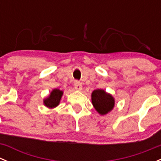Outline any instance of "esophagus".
Masks as SVG:
<instances>
[{
	"label": "esophagus",
	"instance_id": "1",
	"mask_svg": "<svg viewBox=\"0 0 161 161\" xmlns=\"http://www.w3.org/2000/svg\"><path fill=\"white\" fill-rule=\"evenodd\" d=\"M74 86H75V90H82V83H81L80 82H79V81H76V82H75Z\"/></svg>",
	"mask_w": 161,
	"mask_h": 161
}]
</instances>
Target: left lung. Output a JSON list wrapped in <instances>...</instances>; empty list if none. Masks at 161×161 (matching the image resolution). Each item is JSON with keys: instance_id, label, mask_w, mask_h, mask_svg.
I'll return each mask as SVG.
<instances>
[{"instance_id": "8db88e82", "label": "left lung", "mask_w": 161, "mask_h": 161, "mask_svg": "<svg viewBox=\"0 0 161 161\" xmlns=\"http://www.w3.org/2000/svg\"><path fill=\"white\" fill-rule=\"evenodd\" d=\"M92 103L97 112L102 115L111 111L114 106L113 97L103 90H96L92 92Z\"/></svg>"}]
</instances>
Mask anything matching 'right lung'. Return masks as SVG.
Listing matches in <instances>:
<instances>
[{
    "mask_svg": "<svg viewBox=\"0 0 161 161\" xmlns=\"http://www.w3.org/2000/svg\"><path fill=\"white\" fill-rule=\"evenodd\" d=\"M63 92L58 89H55L50 92V95L47 99H45L43 103L45 106L47 108H55L59 104V102L61 100V97H62Z\"/></svg>",
    "mask_w": 161,
    "mask_h": 161,
    "instance_id": "obj_1",
    "label": "right lung"
}]
</instances>
